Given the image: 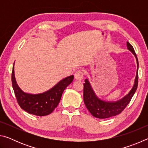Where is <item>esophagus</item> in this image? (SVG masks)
<instances>
[{"instance_id":"obj_1","label":"esophagus","mask_w":148,"mask_h":148,"mask_svg":"<svg viewBox=\"0 0 148 148\" xmlns=\"http://www.w3.org/2000/svg\"><path fill=\"white\" fill-rule=\"evenodd\" d=\"M84 72L79 70V71H77L76 72H75L74 77L75 79L77 80H82L84 77Z\"/></svg>"}]
</instances>
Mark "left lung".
Here are the masks:
<instances>
[{"label": "left lung", "instance_id": "1", "mask_svg": "<svg viewBox=\"0 0 148 148\" xmlns=\"http://www.w3.org/2000/svg\"><path fill=\"white\" fill-rule=\"evenodd\" d=\"M127 46L130 51L134 55L137 62V72L134 86L129 93L124 98L116 102H106L98 99L92 89L88 80L86 79L84 84V101L86 108L92 116L99 119H106L117 116L123 111L131 101L134 92H136L138 82V61L135 53L134 49L129 42H127Z\"/></svg>", "mask_w": 148, "mask_h": 148}]
</instances>
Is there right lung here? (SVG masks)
<instances>
[{"label": "right lung", "instance_id": "obj_1", "mask_svg": "<svg viewBox=\"0 0 148 148\" xmlns=\"http://www.w3.org/2000/svg\"><path fill=\"white\" fill-rule=\"evenodd\" d=\"M71 75L60 81L51 89L43 93L32 95L24 92L16 83L14 66L12 73V83L15 96L19 106L29 114L38 116H44L53 112L61 100L65 88L73 81Z\"/></svg>", "mask_w": 148, "mask_h": 148}]
</instances>
